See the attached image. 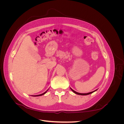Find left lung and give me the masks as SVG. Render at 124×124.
Masks as SVG:
<instances>
[{"label":"left lung","mask_w":124,"mask_h":124,"mask_svg":"<svg viewBox=\"0 0 124 124\" xmlns=\"http://www.w3.org/2000/svg\"><path fill=\"white\" fill-rule=\"evenodd\" d=\"M70 89H71V91H72L74 93H76V94H77V95H89V94H91V93H93V92H95V91H96L97 90V89H96V90H95V91H94L92 92H89V93H78V92H76V91H74V90H73L71 88H70Z\"/></svg>","instance_id":"obj_1"}]
</instances>
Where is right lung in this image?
Returning a JSON list of instances; mask_svg holds the SVG:
<instances>
[{
    "instance_id": "1",
    "label": "right lung",
    "mask_w": 124,
    "mask_h": 124,
    "mask_svg": "<svg viewBox=\"0 0 124 124\" xmlns=\"http://www.w3.org/2000/svg\"><path fill=\"white\" fill-rule=\"evenodd\" d=\"M48 91V89L47 90V91H46V92H45L44 93H42V94H40V95H34V96H34V97H37V96H42V95H44L45 93H46V92H47V91Z\"/></svg>"
}]
</instances>
